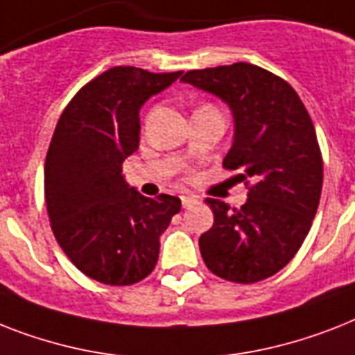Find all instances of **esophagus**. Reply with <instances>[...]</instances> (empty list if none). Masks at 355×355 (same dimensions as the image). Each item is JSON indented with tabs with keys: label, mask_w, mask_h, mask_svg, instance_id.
Instances as JSON below:
<instances>
[{
	"label": "esophagus",
	"mask_w": 355,
	"mask_h": 355,
	"mask_svg": "<svg viewBox=\"0 0 355 355\" xmlns=\"http://www.w3.org/2000/svg\"><path fill=\"white\" fill-rule=\"evenodd\" d=\"M180 200H182L184 207H191L193 204H197V197H195V195H182Z\"/></svg>",
	"instance_id": "obj_1"
}]
</instances>
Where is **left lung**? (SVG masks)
<instances>
[{"instance_id": "obj_1", "label": "left lung", "mask_w": 355, "mask_h": 355, "mask_svg": "<svg viewBox=\"0 0 355 355\" xmlns=\"http://www.w3.org/2000/svg\"><path fill=\"white\" fill-rule=\"evenodd\" d=\"M182 82L230 107L235 131L223 164L252 182L239 209L206 198L213 226L198 239L204 262L241 284L272 277L301 248L321 198L322 158L312 118L290 83L252 63L189 71Z\"/></svg>"}]
</instances>
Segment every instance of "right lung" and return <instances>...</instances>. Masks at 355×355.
<instances>
[{
  "instance_id": "1",
  "label": "right lung",
  "mask_w": 355,
  "mask_h": 355,
  "mask_svg": "<svg viewBox=\"0 0 355 355\" xmlns=\"http://www.w3.org/2000/svg\"><path fill=\"white\" fill-rule=\"evenodd\" d=\"M180 74L112 67L83 85L58 120L45 158L49 218L65 255L94 281L129 286L148 277L160 235L180 211V198L144 197L122 173L140 142V109Z\"/></svg>"
}]
</instances>
